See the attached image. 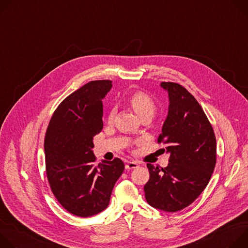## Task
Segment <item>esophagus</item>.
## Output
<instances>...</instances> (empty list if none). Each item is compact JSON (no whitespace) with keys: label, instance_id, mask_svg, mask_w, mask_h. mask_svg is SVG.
<instances>
[{"label":"esophagus","instance_id":"1","mask_svg":"<svg viewBox=\"0 0 248 248\" xmlns=\"http://www.w3.org/2000/svg\"><path fill=\"white\" fill-rule=\"evenodd\" d=\"M138 167V164L135 162V161H130V162H127L126 165H125V169L126 170H131V169H135Z\"/></svg>","mask_w":248,"mask_h":248}]
</instances>
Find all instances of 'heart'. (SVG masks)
<instances>
[{"label": "heart", "mask_w": 248, "mask_h": 248, "mask_svg": "<svg viewBox=\"0 0 248 248\" xmlns=\"http://www.w3.org/2000/svg\"><path fill=\"white\" fill-rule=\"evenodd\" d=\"M128 102L131 107L133 108V110L136 112V114L140 118L147 115L153 117L156 112V105L154 101L146 93L140 92V91L134 92L129 96ZM115 114H116V109L112 108L109 112V117H108L109 121H112L114 119Z\"/></svg>", "instance_id": "1"}]
</instances>
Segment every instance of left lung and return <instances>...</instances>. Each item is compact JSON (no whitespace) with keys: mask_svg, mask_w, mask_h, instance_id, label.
Instances as JSON below:
<instances>
[{"mask_svg":"<svg viewBox=\"0 0 248 248\" xmlns=\"http://www.w3.org/2000/svg\"><path fill=\"white\" fill-rule=\"evenodd\" d=\"M160 85L168 92L169 111L158 142L166 145L170 160L164 169L147 164L150 179L144 192L150 206L176 212L207 186L216 165V137L201 106L185 87L174 82Z\"/></svg>","mask_w":248,"mask_h":248,"instance_id":"1","label":"left lung"}]
</instances>
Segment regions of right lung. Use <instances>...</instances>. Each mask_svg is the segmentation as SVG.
I'll return each mask as SVG.
<instances>
[{
    "instance_id": "add662e5",
    "label": "right lung",
    "mask_w": 248,
    "mask_h": 248,
    "mask_svg": "<svg viewBox=\"0 0 248 248\" xmlns=\"http://www.w3.org/2000/svg\"><path fill=\"white\" fill-rule=\"evenodd\" d=\"M111 80L90 81L68 95L55 111L44 140L46 171L60 204L78 217L94 216L110 203L124 170L116 158L95 165L93 137L103 128L102 100Z\"/></svg>"
}]
</instances>
